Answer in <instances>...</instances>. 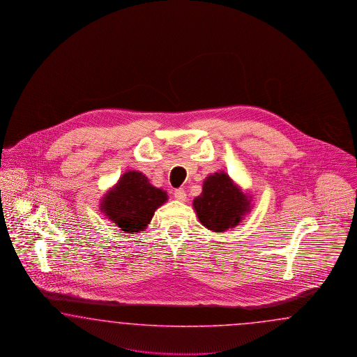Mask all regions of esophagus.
I'll return each instance as SVG.
<instances>
[{
	"label": "esophagus",
	"instance_id": "1",
	"mask_svg": "<svg viewBox=\"0 0 357 357\" xmlns=\"http://www.w3.org/2000/svg\"><path fill=\"white\" fill-rule=\"evenodd\" d=\"M174 196H175V199L178 200V202H185V199H187V195H185V191L182 190V188H179V190H175V192H174Z\"/></svg>",
	"mask_w": 357,
	"mask_h": 357
}]
</instances>
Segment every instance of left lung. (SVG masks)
<instances>
[{
    "label": "left lung",
    "instance_id": "left-lung-1",
    "mask_svg": "<svg viewBox=\"0 0 357 357\" xmlns=\"http://www.w3.org/2000/svg\"><path fill=\"white\" fill-rule=\"evenodd\" d=\"M203 227L213 233L237 227L254 208V195L243 190L231 176L218 170L203 181V191L192 202Z\"/></svg>",
    "mask_w": 357,
    "mask_h": 357
}]
</instances>
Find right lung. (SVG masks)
Instances as JSON below:
<instances>
[{"label": "right lung", "instance_id": "1", "mask_svg": "<svg viewBox=\"0 0 357 357\" xmlns=\"http://www.w3.org/2000/svg\"><path fill=\"white\" fill-rule=\"evenodd\" d=\"M167 199V192L154 187L146 175L127 170L100 197L99 209L123 233L136 234L149 227L154 212Z\"/></svg>", "mask_w": 357, "mask_h": 357}]
</instances>
